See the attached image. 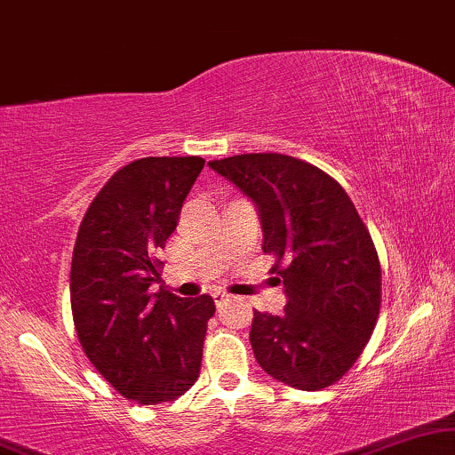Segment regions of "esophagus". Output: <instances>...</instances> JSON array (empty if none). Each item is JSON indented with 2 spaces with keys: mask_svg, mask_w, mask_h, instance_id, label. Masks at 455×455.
Returning <instances> with one entry per match:
<instances>
[{
  "mask_svg": "<svg viewBox=\"0 0 455 455\" xmlns=\"http://www.w3.org/2000/svg\"><path fill=\"white\" fill-rule=\"evenodd\" d=\"M228 299H231V295L224 293V291H216V293H214V301H216L218 307H222L224 304H227Z\"/></svg>",
  "mask_w": 455,
  "mask_h": 455,
  "instance_id": "esophagus-1",
  "label": "esophagus"
}]
</instances>
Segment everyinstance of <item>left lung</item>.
<instances>
[{
    "mask_svg": "<svg viewBox=\"0 0 455 455\" xmlns=\"http://www.w3.org/2000/svg\"><path fill=\"white\" fill-rule=\"evenodd\" d=\"M210 168L258 205L262 250L276 256L272 272L287 295L281 316L253 312L258 364L301 391L337 383L371 341L380 310V264L358 210L335 179L298 157L241 154Z\"/></svg>",
    "mask_w": 455,
    "mask_h": 455,
    "instance_id": "1",
    "label": "left lung"
}]
</instances>
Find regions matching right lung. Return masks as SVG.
I'll list each match as a JSON object with an SVG mask.
<instances>
[{
    "mask_svg": "<svg viewBox=\"0 0 455 455\" xmlns=\"http://www.w3.org/2000/svg\"><path fill=\"white\" fill-rule=\"evenodd\" d=\"M204 157H141L114 174L78 227L70 306L81 347L131 402H172L193 387L216 306L179 298L160 283L157 253L177 228Z\"/></svg>",
    "mask_w": 455,
    "mask_h": 455,
    "instance_id": "obj_1",
    "label": "right lung"
}]
</instances>
